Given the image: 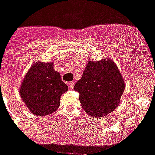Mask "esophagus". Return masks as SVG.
I'll use <instances>...</instances> for the list:
<instances>
[{
    "label": "esophagus",
    "instance_id": "1",
    "mask_svg": "<svg viewBox=\"0 0 155 155\" xmlns=\"http://www.w3.org/2000/svg\"><path fill=\"white\" fill-rule=\"evenodd\" d=\"M68 84V87H69V88H70V89H72L74 87V82L73 81L69 82Z\"/></svg>",
    "mask_w": 155,
    "mask_h": 155
}]
</instances>
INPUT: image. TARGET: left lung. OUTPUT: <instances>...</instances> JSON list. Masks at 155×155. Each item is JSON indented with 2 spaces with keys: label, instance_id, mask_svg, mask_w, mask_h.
I'll list each match as a JSON object with an SVG mask.
<instances>
[{
  "label": "left lung",
  "instance_id": "obj_1",
  "mask_svg": "<svg viewBox=\"0 0 155 155\" xmlns=\"http://www.w3.org/2000/svg\"><path fill=\"white\" fill-rule=\"evenodd\" d=\"M125 88L120 71L113 61H89L83 76L74 86L82 107L92 117H103L119 106Z\"/></svg>",
  "mask_w": 155,
  "mask_h": 155
}]
</instances>
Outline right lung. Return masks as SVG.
I'll list each match as a JSON object with an SVG mask.
<instances>
[{"label": "right lung", "mask_w": 155, "mask_h": 155, "mask_svg": "<svg viewBox=\"0 0 155 155\" xmlns=\"http://www.w3.org/2000/svg\"><path fill=\"white\" fill-rule=\"evenodd\" d=\"M68 90L53 63H36L28 71L20 89L21 97L35 115L51 114L59 107L60 97Z\"/></svg>", "instance_id": "obj_1"}]
</instances>
